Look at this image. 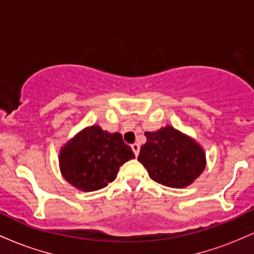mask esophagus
Wrapping results in <instances>:
<instances>
[{"label":"esophagus","instance_id":"34e87169","mask_svg":"<svg viewBox=\"0 0 254 254\" xmlns=\"http://www.w3.org/2000/svg\"><path fill=\"white\" fill-rule=\"evenodd\" d=\"M131 148H132V151H133V153H135V155L136 156L138 155V153H139V144L138 143L131 144Z\"/></svg>","mask_w":254,"mask_h":254}]
</instances>
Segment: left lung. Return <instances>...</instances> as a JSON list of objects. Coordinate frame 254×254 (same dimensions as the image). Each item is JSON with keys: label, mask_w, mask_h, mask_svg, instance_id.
I'll return each instance as SVG.
<instances>
[{"label": "left lung", "mask_w": 254, "mask_h": 254, "mask_svg": "<svg viewBox=\"0 0 254 254\" xmlns=\"http://www.w3.org/2000/svg\"><path fill=\"white\" fill-rule=\"evenodd\" d=\"M144 135L147 142L137 160L154 182L182 189L193 183L205 168L203 148L171 125Z\"/></svg>", "instance_id": "obj_1"}]
</instances>
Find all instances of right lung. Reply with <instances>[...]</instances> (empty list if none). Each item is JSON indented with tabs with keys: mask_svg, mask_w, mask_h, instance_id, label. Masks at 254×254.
<instances>
[{
	"mask_svg": "<svg viewBox=\"0 0 254 254\" xmlns=\"http://www.w3.org/2000/svg\"><path fill=\"white\" fill-rule=\"evenodd\" d=\"M133 157L135 154L121 133H110L92 125L63 145L60 168L64 179L74 188L92 192L113 182L119 167Z\"/></svg>",
	"mask_w": 254,
	"mask_h": 254,
	"instance_id": "right-lung-1",
	"label": "right lung"
}]
</instances>
